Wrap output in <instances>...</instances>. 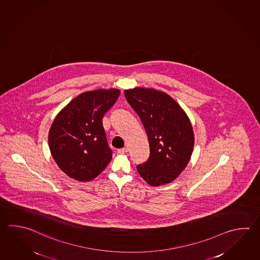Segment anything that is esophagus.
<instances>
[{
    "instance_id": "obj_1",
    "label": "esophagus",
    "mask_w": 260,
    "mask_h": 260,
    "mask_svg": "<svg viewBox=\"0 0 260 260\" xmlns=\"http://www.w3.org/2000/svg\"><path fill=\"white\" fill-rule=\"evenodd\" d=\"M128 147H124V148L121 149H117V153L118 154H125V153H127V152H128Z\"/></svg>"
}]
</instances>
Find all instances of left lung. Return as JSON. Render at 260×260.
Instances as JSON below:
<instances>
[{"label": "left lung", "instance_id": "left-lung-1", "mask_svg": "<svg viewBox=\"0 0 260 260\" xmlns=\"http://www.w3.org/2000/svg\"><path fill=\"white\" fill-rule=\"evenodd\" d=\"M124 93L148 137L150 156L137 166L139 174L151 186L170 183L184 170L192 154L194 135L189 117L164 91L136 87Z\"/></svg>", "mask_w": 260, "mask_h": 260}]
</instances>
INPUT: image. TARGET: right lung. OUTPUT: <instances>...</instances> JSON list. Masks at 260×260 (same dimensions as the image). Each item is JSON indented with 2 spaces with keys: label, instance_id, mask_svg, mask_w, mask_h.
<instances>
[{
  "label": "right lung",
  "instance_id": "add662e5",
  "mask_svg": "<svg viewBox=\"0 0 260 260\" xmlns=\"http://www.w3.org/2000/svg\"><path fill=\"white\" fill-rule=\"evenodd\" d=\"M118 89H98L75 97L54 118L48 143L60 170L79 181L93 180L112 159L103 117L118 98Z\"/></svg>",
  "mask_w": 260,
  "mask_h": 260
}]
</instances>
